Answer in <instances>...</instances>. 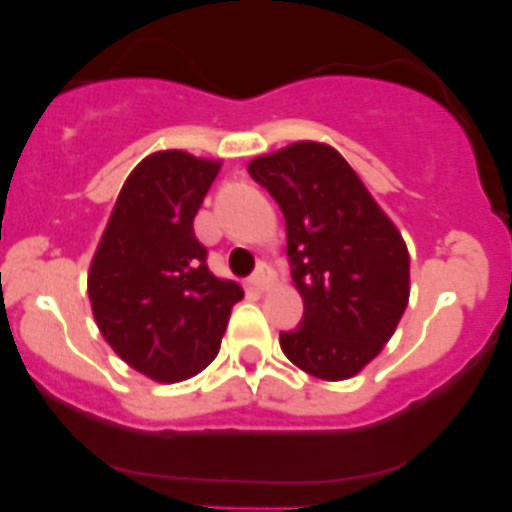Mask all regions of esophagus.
<instances>
[{
    "mask_svg": "<svg viewBox=\"0 0 512 512\" xmlns=\"http://www.w3.org/2000/svg\"><path fill=\"white\" fill-rule=\"evenodd\" d=\"M272 280H275V272H272V267L265 265V262H260V265H257V270L252 272V277H250V282L257 289H267L272 285Z\"/></svg>",
    "mask_w": 512,
    "mask_h": 512,
    "instance_id": "1",
    "label": "esophagus"
}]
</instances>
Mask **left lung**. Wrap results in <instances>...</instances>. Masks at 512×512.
<instances>
[{"label": "left lung", "instance_id": "left-lung-1", "mask_svg": "<svg viewBox=\"0 0 512 512\" xmlns=\"http://www.w3.org/2000/svg\"><path fill=\"white\" fill-rule=\"evenodd\" d=\"M247 173L285 215L299 327L280 332L294 366L324 381L359 374L384 349L409 304L404 237L332 146L299 141Z\"/></svg>", "mask_w": 512, "mask_h": 512}]
</instances>
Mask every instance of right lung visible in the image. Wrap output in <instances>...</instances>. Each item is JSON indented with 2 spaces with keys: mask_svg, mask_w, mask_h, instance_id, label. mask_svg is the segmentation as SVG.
Wrapping results in <instances>:
<instances>
[{
  "mask_svg": "<svg viewBox=\"0 0 512 512\" xmlns=\"http://www.w3.org/2000/svg\"><path fill=\"white\" fill-rule=\"evenodd\" d=\"M218 160L160 151L133 168L118 193L89 272L103 339L128 366L173 384L220 352L240 285L208 270L193 220Z\"/></svg>",
  "mask_w": 512,
  "mask_h": 512,
  "instance_id": "add662e5",
  "label": "right lung"
}]
</instances>
